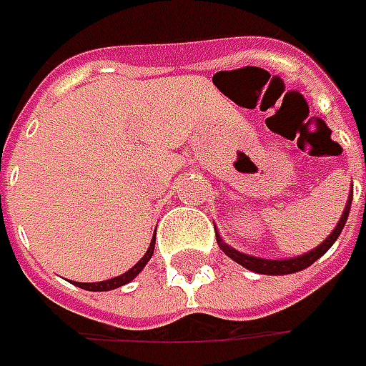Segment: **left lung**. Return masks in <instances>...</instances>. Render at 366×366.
I'll return each instance as SVG.
<instances>
[{"label": "left lung", "instance_id": "8db88e82", "mask_svg": "<svg viewBox=\"0 0 366 366\" xmlns=\"http://www.w3.org/2000/svg\"><path fill=\"white\" fill-rule=\"evenodd\" d=\"M350 204H352V187H350V195H348V202H346L345 205V212H342V216H340V219H338L336 228L330 232V236H328L322 244H317L314 250L303 252V254H300V257H291V259H279V260L250 257V254L240 252V250H236V248H232L230 244H226V242L222 240V236L218 234V230H216V240H218L219 248H222V252H224L226 257H230V259L236 260L238 264H242L244 269L252 271V273H260V274L297 273V271L307 269L310 264H314L320 257H324V254L328 252V248L336 242V238H338L340 232H342L346 219H348V214H350Z\"/></svg>", "mask_w": 366, "mask_h": 366}]
</instances>
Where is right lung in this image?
Returning a JSON list of instances; mask_svg holds the SVG:
<instances>
[{"label": "right lung", "instance_id": "obj_1", "mask_svg": "<svg viewBox=\"0 0 366 366\" xmlns=\"http://www.w3.org/2000/svg\"><path fill=\"white\" fill-rule=\"evenodd\" d=\"M154 240H157V230H154V236H152V240H150V246H148V250L144 252V257L138 260L130 271H126L124 274H118V277H114V279H107V281H97V283H75V285L81 289H87V291H112V289H118L122 287V285H126V283H130V281L136 279V277L140 274V271L147 267L148 260L152 259V254H154Z\"/></svg>", "mask_w": 366, "mask_h": 366}]
</instances>
